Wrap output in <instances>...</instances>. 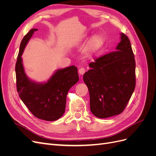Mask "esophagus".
Instances as JSON below:
<instances>
[{"instance_id": "esophagus-1", "label": "esophagus", "mask_w": 156, "mask_h": 156, "mask_svg": "<svg viewBox=\"0 0 156 156\" xmlns=\"http://www.w3.org/2000/svg\"><path fill=\"white\" fill-rule=\"evenodd\" d=\"M86 70L84 68H81L79 69V73L80 75H83L84 73H85Z\"/></svg>"}]
</instances>
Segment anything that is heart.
<instances>
[{"mask_svg": "<svg viewBox=\"0 0 156 156\" xmlns=\"http://www.w3.org/2000/svg\"><path fill=\"white\" fill-rule=\"evenodd\" d=\"M105 44V38L103 35L98 34L93 36L86 46L85 51L88 55H92L100 50Z\"/></svg>", "mask_w": 156, "mask_h": 156, "instance_id": "obj_1", "label": "heart"}]
</instances>
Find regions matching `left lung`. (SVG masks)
Returning <instances> with one entry per match:
<instances>
[{"label":"left lung","instance_id":"1","mask_svg":"<svg viewBox=\"0 0 156 156\" xmlns=\"http://www.w3.org/2000/svg\"><path fill=\"white\" fill-rule=\"evenodd\" d=\"M116 49L118 51L90 63V69L83 75L89 90L90 111L100 119L123 112L135 88V56L124 33Z\"/></svg>","mask_w":156,"mask_h":156}]
</instances>
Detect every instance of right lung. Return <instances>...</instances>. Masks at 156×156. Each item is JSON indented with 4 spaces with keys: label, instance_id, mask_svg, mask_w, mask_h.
<instances>
[{
    "label": "right lung",
    "instance_id": "add662e5",
    "mask_svg": "<svg viewBox=\"0 0 156 156\" xmlns=\"http://www.w3.org/2000/svg\"><path fill=\"white\" fill-rule=\"evenodd\" d=\"M32 29L23 37L16 64L17 91L25 105L37 119L55 121L65 112L69 90L79 81L77 68L72 66L55 72L49 81L36 83L28 79L25 73L21 55L33 33Z\"/></svg>",
    "mask_w": 156,
    "mask_h": 156
}]
</instances>
